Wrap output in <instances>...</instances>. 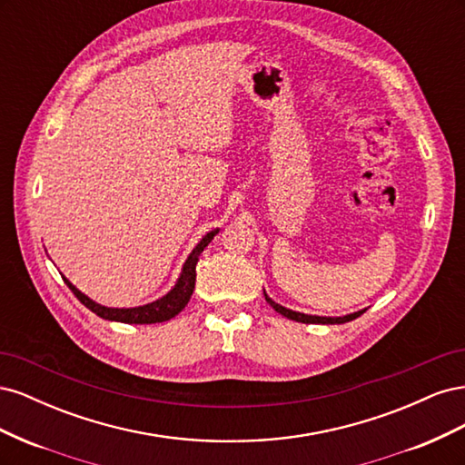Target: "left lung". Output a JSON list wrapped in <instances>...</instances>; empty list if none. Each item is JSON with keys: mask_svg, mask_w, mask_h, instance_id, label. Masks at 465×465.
<instances>
[{"mask_svg": "<svg viewBox=\"0 0 465 465\" xmlns=\"http://www.w3.org/2000/svg\"><path fill=\"white\" fill-rule=\"evenodd\" d=\"M263 297H265L267 302H270V306H273L275 312H279L281 316H285L289 320L302 322V323H345V322L359 318L364 311H367V308H364V311H359V312H353V314H345V316H316V314H304V312H297V311H291V308L281 306L273 299L267 297L265 291H263Z\"/></svg>", "mask_w": 465, "mask_h": 465, "instance_id": "8db88e82", "label": "left lung"}]
</instances>
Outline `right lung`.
<instances>
[{
  "label": "right lung",
  "mask_w": 465,
  "mask_h": 465,
  "mask_svg": "<svg viewBox=\"0 0 465 465\" xmlns=\"http://www.w3.org/2000/svg\"><path fill=\"white\" fill-rule=\"evenodd\" d=\"M219 232V229L209 231L202 241L195 244V248L190 252L188 260L182 265V273L176 279L174 287L168 291L166 294H163L161 299L142 304V306H132V308H114V306H104L98 304L96 301L89 299L85 292H81L72 281L67 277H64L65 285L72 289V292L81 301V304H85L91 312H94L96 316H101L104 320L110 322H122V323H159V322H166L174 318L180 311H184V306L188 304L193 287H195V265H198L200 254L203 252V248L213 241V236Z\"/></svg>",
  "instance_id": "right-lung-1"
}]
</instances>
